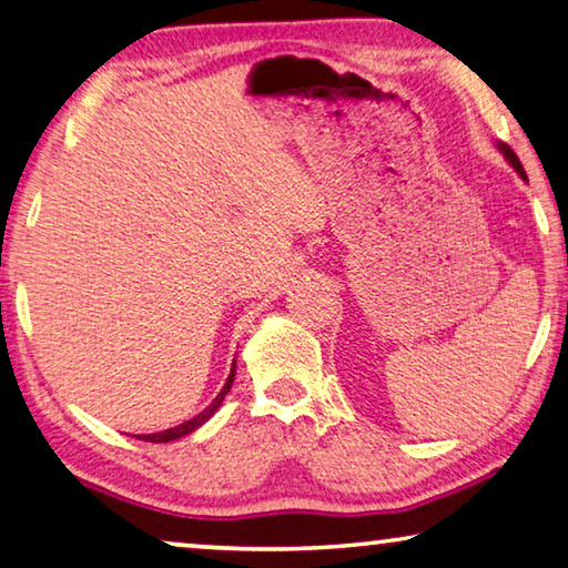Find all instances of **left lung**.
<instances>
[{
  "label": "left lung",
  "instance_id": "8db88e82",
  "mask_svg": "<svg viewBox=\"0 0 568 568\" xmlns=\"http://www.w3.org/2000/svg\"><path fill=\"white\" fill-rule=\"evenodd\" d=\"M495 146H498V151H500V154H503V156H506V161H508V164H510L513 169H516V174H518L520 179H524V182H528V176H526V171H524V166H520V161H518V156H516V154H513V149L508 146V143H495Z\"/></svg>",
  "mask_w": 568,
  "mask_h": 568
}]
</instances>
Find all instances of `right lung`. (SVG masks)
<instances>
[{
    "label": "right lung",
    "instance_id": "right-lung-1",
    "mask_svg": "<svg viewBox=\"0 0 568 568\" xmlns=\"http://www.w3.org/2000/svg\"><path fill=\"white\" fill-rule=\"evenodd\" d=\"M235 366L237 364H232V372H230V376H227V382H224V386H222V392L217 394V397H214V402L210 404V407H206L204 412H200L196 414V417H192V419H186V422H182V425H176V427H169V429H164V432H154V435H136L139 439H146V443H171V439H179V437H184V435H192L194 429H200L206 419L212 417L214 412L220 409V404L224 402V397H227V392L232 389V382H235Z\"/></svg>",
    "mask_w": 568,
    "mask_h": 568
}]
</instances>
